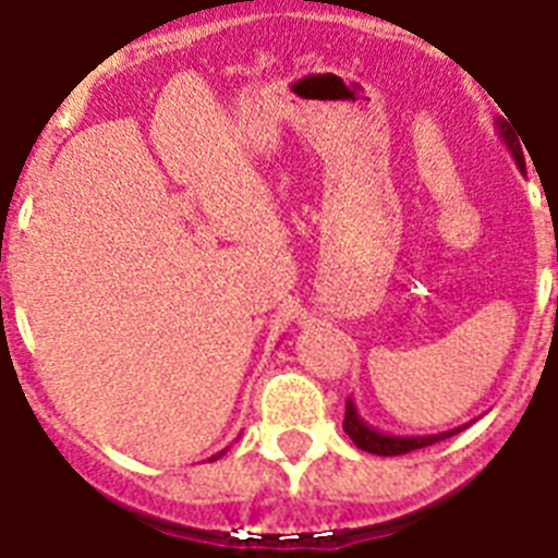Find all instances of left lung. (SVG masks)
<instances>
[{"label": "left lung", "mask_w": 558, "mask_h": 558, "mask_svg": "<svg viewBox=\"0 0 558 558\" xmlns=\"http://www.w3.org/2000/svg\"><path fill=\"white\" fill-rule=\"evenodd\" d=\"M497 125H500V136L506 140V145H509L517 167L525 172V159H522L520 145L514 142V133L509 131V125H506V122H497ZM463 427L466 425L452 427V430H445V433H433V436H388V433H379V430H374V427H368L366 422L360 418V413H357V408H354L352 399H347V418H343V430H347V436L352 438L360 450L372 452V456H405V452H411V450H422V447H430V445H436V441H445V438L461 433Z\"/></svg>", "instance_id": "obj_1"}]
</instances>
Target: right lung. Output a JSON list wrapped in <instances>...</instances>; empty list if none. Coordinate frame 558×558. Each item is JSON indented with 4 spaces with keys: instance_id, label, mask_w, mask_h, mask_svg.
I'll return each instance as SVG.
<instances>
[{
    "instance_id": "1",
    "label": "right lung",
    "mask_w": 558,
    "mask_h": 558,
    "mask_svg": "<svg viewBox=\"0 0 558 558\" xmlns=\"http://www.w3.org/2000/svg\"><path fill=\"white\" fill-rule=\"evenodd\" d=\"M220 456H223V452H220ZM220 456H215V458H220ZM215 458H211V461H215Z\"/></svg>"
}]
</instances>
